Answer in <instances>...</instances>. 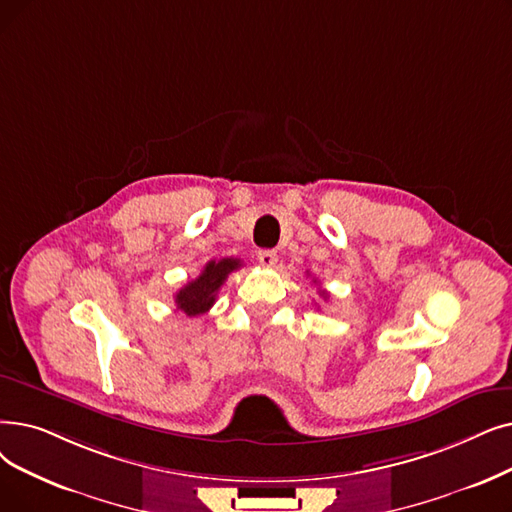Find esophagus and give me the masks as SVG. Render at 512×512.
I'll list each match as a JSON object with an SVG mask.
<instances>
[{
  "mask_svg": "<svg viewBox=\"0 0 512 512\" xmlns=\"http://www.w3.org/2000/svg\"><path fill=\"white\" fill-rule=\"evenodd\" d=\"M257 259L263 268H272V265H276V261H278V255L274 249H263L257 253Z\"/></svg>",
  "mask_w": 512,
  "mask_h": 512,
  "instance_id": "1",
  "label": "esophagus"
}]
</instances>
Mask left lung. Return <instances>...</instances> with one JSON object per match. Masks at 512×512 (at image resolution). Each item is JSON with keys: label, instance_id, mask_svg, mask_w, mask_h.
I'll list each match as a JSON object with an SVG mask.
<instances>
[{"label": "left lung", "instance_id": "left-lung-1", "mask_svg": "<svg viewBox=\"0 0 512 512\" xmlns=\"http://www.w3.org/2000/svg\"><path fill=\"white\" fill-rule=\"evenodd\" d=\"M320 295H322L324 299H328V293H326V291H320Z\"/></svg>", "mask_w": 512, "mask_h": 512}]
</instances>
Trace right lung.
I'll use <instances>...</instances> for the list:
<instances>
[{
  "label": "right lung",
  "mask_w": 512,
  "mask_h": 512,
  "mask_svg": "<svg viewBox=\"0 0 512 512\" xmlns=\"http://www.w3.org/2000/svg\"><path fill=\"white\" fill-rule=\"evenodd\" d=\"M240 259L234 257H224L219 261H209L205 265V270L201 276L190 280L186 286H182L180 291L175 293V305L180 311H184L186 316H201L207 309L213 307L217 291L221 284L226 282V278L240 268Z\"/></svg>",
  "instance_id": "obj_1"
}]
</instances>
